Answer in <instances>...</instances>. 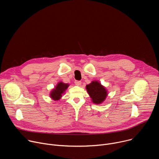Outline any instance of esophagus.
I'll return each instance as SVG.
<instances>
[{
    "label": "esophagus",
    "instance_id": "34e87169",
    "mask_svg": "<svg viewBox=\"0 0 159 159\" xmlns=\"http://www.w3.org/2000/svg\"><path fill=\"white\" fill-rule=\"evenodd\" d=\"M81 82L80 81H79V80H75V85H78V86H80V85H81Z\"/></svg>",
    "mask_w": 159,
    "mask_h": 159
}]
</instances>
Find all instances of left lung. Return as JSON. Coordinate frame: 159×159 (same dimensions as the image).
<instances>
[{"label":"left lung","mask_w":159,"mask_h":159,"mask_svg":"<svg viewBox=\"0 0 159 159\" xmlns=\"http://www.w3.org/2000/svg\"><path fill=\"white\" fill-rule=\"evenodd\" d=\"M85 88L91 98L92 102L94 104H101L107 98V89L99 81L93 80L91 83L87 85Z\"/></svg>","instance_id":"left-lung-1"}]
</instances>
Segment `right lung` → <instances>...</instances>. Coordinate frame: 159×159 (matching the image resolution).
I'll use <instances>...</instances> for the list:
<instances>
[{
    "label": "right lung",
    "mask_w": 159,
    "mask_h": 159,
    "mask_svg": "<svg viewBox=\"0 0 159 159\" xmlns=\"http://www.w3.org/2000/svg\"><path fill=\"white\" fill-rule=\"evenodd\" d=\"M69 86V84L63 83L62 82H59L55 87V88L53 89V90L50 92V97L54 101L60 100Z\"/></svg>",
    "instance_id": "1"
}]
</instances>
